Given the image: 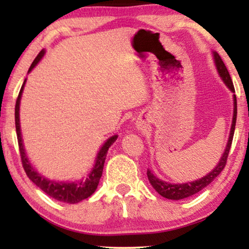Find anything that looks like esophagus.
Returning a JSON list of instances; mask_svg holds the SVG:
<instances>
[{"instance_id":"34e87169","label":"esophagus","mask_w":249,"mask_h":249,"mask_svg":"<svg viewBox=\"0 0 249 249\" xmlns=\"http://www.w3.org/2000/svg\"><path fill=\"white\" fill-rule=\"evenodd\" d=\"M137 127H138V129H142L144 125H142V124H137Z\"/></svg>"}]
</instances>
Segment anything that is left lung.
Returning a JSON list of instances; mask_svg holds the SVG:
<instances>
[{"mask_svg": "<svg viewBox=\"0 0 249 249\" xmlns=\"http://www.w3.org/2000/svg\"><path fill=\"white\" fill-rule=\"evenodd\" d=\"M214 61H215L217 71H219L221 78L222 80L226 83L228 87L230 88V90L234 93V87L232 84V80H231V77L229 74V71H228L226 64L221 59V56L217 54L216 52H214ZM233 119H232V125H231V130H230V137H229V142H228L226 151H224L222 158H221L219 164L215 166V169L213 170L212 172H210L209 175H206L205 177H203L202 179L199 180H195L193 182H187V183H181V185H171V183L164 182L162 180H160L159 178L153 175V173L147 170V178L151 182V185L154 187V189L158 192L160 195L165 197V198L169 199H182L186 198V197H189L194 195V194H197L200 190L205 188L206 186H209L211 182L213 181L214 179L216 178L217 176L220 175L221 171L224 169V166L227 164L228 161V155H229V151L231 147V144H232V138H233V134H234V127H236V120H237V98L236 95H233Z\"/></svg>", "mask_w": 249, "mask_h": 249, "instance_id": "8db88e82", "label": "left lung"}]
</instances>
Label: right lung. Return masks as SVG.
Segmentation results:
<instances>
[{"label": "right lung", "instance_id": "right-lung-1", "mask_svg": "<svg viewBox=\"0 0 249 249\" xmlns=\"http://www.w3.org/2000/svg\"><path fill=\"white\" fill-rule=\"evenodd\" d=\"M44 55V51H40L38 55L36 56V59L34 60V62L30 66L28 72L33 70V68L39 62V60L42 59ZM26 81H23V85L21 86V89L19 91L18 98L16 102V108H15V119H16V131H17V138H18V145H19V151L20 156H21V163L25 170L26 175L28 176V178L35 183L37 187H39L44 193H46L47 195L52 197V198L60 200V202L69 203V204H76L78 202H81L83 199H86L88 197L91 196L94 194L95 190L97 188L98 182L102 177V172H103V166L105 162V158H107V149L110 148V146L117 141L118 136H113V137L108 138L105 144L102 146L100 153H98L96 163H95L93 170L88 175V178H86L85 181H78L72 183H64V182H55L51 181L49 179H45L43 176L38 175L35 171V169L33 168L27 158L25 148L22 145V139H21V132H20V124H19V104H20V98H21V94L23 90V86H25Z\"/></svg>", "mask_w": 249, "mask_h": 249}]
</instances>
